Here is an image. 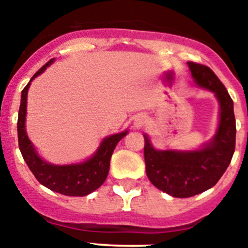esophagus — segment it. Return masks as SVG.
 I'll list each match as a JSON object with an SVG mask.
<instances>
[{
	"instance_id": "34e87169",
	"label": "esophagus",
	"mask_w": 248,
	"mask_h": 248,
	"mask_svg": "<svg viewBox=\"0 0 248 248\" xmlns=\"http://www.w3.org/2000/svg\"><path fill=\"white\" fill-rule=\"evenodd\" d=\"M146 124V118L144 115H137L133 120V125H134L135 129H140L143 128L144 125Z\"/></svg>"
}]
</instances>
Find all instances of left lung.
Masks as SVG:
<instances>
[{"instance_id":"left-lung-1","label":"left lung","mask_w":248,"mask_h":248,"mask_svg":"<svg viewBox=\"0 0 248 248\" xmlns=\"http://www.w3.org/2000/svg\"><path fill=\"white\" fill-rule=\"evenodd\" d=\"M195 83L215 93L220 103V124L214 139L194 151L155 150L144 135V159L151 184L174 198H191L216 185L235 153L233 102L217 76L206 65L187 62Z\"/></svg>"}]
</instances>
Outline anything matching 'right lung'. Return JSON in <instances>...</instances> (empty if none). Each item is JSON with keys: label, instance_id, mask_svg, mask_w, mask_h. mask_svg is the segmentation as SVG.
Listing matches in <instances>:
<instances>
[{"label": "right lung", "instance_id": "1", "mask_svg": "<svg viewBox=\"0 0 248 248\" xmlns=\"http://www.w3.org/2000/svg\"><path fill=\"white\" fill-rule=\"evenodd\" d=\"M52 62L53 59H50L38 72H36V74L31 78L30 83L22 91L18 122H17L18 146L30 170L43 186L65 196H85L97 190L105 181L109 172L111 154L117 144L125 137L128 130L105 138L98 150L95 151V154L84 163L72 164V165H52L41 159L26 133L27 93L31 82L37 76L43 73L46 68L52 64Z\"/></svg>", "mask_w": 248, "mask_h": 248}]
</instances>
